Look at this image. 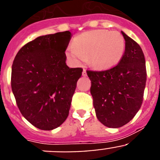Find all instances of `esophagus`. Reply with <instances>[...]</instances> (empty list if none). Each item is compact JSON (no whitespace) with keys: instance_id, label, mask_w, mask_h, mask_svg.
<instances>
[{"instance_id":"1","label":"esophagus","mask_w":160,"mask_h":160,"mask_svg":"<svg viewBox=\"0 0 160 160\" xmlns=\"http://www.w3.org/2000/svg\"><path fill=\"white\" fill-rule=\"evenodd\" d=\"M87 74V70L86 69H83V71H82V76H84V77H86Z\"/></svg>"}]
</instances>
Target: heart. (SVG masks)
Returning <instances> with one entry per match:
<instances>
[{"mask_svg":"<svg viewBox=\"0 0 160 160\" xmlns=\"http://www.w3.org/2000/svg\"><path fill=\"white\" fill-rule=\"evenodd\" d=\"M125 52V40L117 31L96 29L82 33L66 50L68 58L81 63L85 58L94 67L107 69L115 66Z\"/></svg>","mask_w":160,"mask_h":160,"instance_id":"b5f03b06","label":"heart"}]
</instances>
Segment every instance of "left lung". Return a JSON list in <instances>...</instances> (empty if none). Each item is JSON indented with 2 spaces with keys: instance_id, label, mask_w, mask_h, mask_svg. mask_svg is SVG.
Returning <instances> with one entry per match:
<instances>
[{
  "instance_id": "obj_1",
  "label": "left lung",
  "mask_w": 160,
  "mask_h": 160,
  "mask_svg": "<svg viewBox=\"0 0 160 160\" xmlns=\"http://www.w3.org/2000/svg\"><path fill=\"white\" fill-rule=\"evenodd\" d=\"M121 32L125 39V52L118 64L102 71L87 70L96 116L111 128H121L135 117L142 105L147 81L142 49Z\"/></svg>"
}]
</instances>
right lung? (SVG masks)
Listing matches in <instances>:
<instances>
[{"label":"right lung","mask_w":160,"mask_h":160,"mask_svg":"<svg viewBox=\"0 0 160 160\" xmlns=\"http://www.w3.org/2000/svg\"><path fill=\"white\" fill-rule=\"evenodd\" d=\"M70 31L40 36L20 49L12 66L11 87L22 114L44 131L58 128L69 115L82 68H70L65 51Z\"/></svg>","instance_id":"obj_1"}]
</instances>
